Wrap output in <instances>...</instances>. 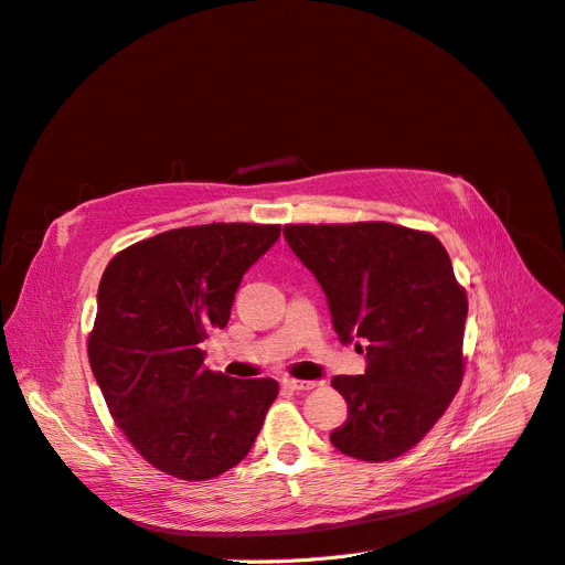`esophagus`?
Masks as SVG:
<instances>
[{
  "mask_svg": "<svg viewBox=\"0 0 565 565\" xmlns=\"http://www.w3.org/2000/svg\"><path fill=\"white\" fill-rule=\"evenodd\" d=\"M284 387L296 390V392H309L316 387L313 381H298V379H284Z\"/></svg>",
  "mask_w": 565,
  "mask_h": 565,
  "instance_id": "obj_1",
  "label": "esophagus"
}]
</instances>
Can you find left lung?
<instances>
[{
	"label": "left lung",
	"mask_w": 565,
	"mask_h": 565,
	"mask_svg": "<svg viewBox=\"0 0 565 565\" xmlns=\"http://www.w3.org/2000/svg\"><path fill=\"white\" fill-rule=\"evenodd\" d=\"M284 237L323 286L341 341L364 339L366 372L334 376L349 418L332 446L387 461L429 434L463 379L469 300L431 233L387 222L288 224Z\"/></svg>",
	"instance_id": "1"
}]
</instances>
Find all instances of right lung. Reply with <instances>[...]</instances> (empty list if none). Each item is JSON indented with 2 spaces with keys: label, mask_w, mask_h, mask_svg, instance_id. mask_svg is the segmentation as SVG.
<instances>
[{
  "label": "right lung",
  "mask_w": 565,
  "mask_h": 565,
  "mask_svg": "<svg viewBox=\"0 0 565 565\" xmlns=\"http://www.w3.org/2000/svg\"><path fill=\"white\" fill-rule=\"evenodd\" d=\"M279 233V224L186 226L131 244L106 267L89 366L115 425L166 476L201 482L233 469L279 395L275 379L205 370L201 351Z\"/></svg>",
  "instance_id": "add662e5"
}]
</instances>
